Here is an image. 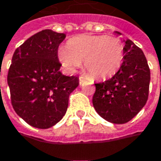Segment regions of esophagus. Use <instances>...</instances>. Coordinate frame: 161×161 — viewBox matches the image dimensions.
Segmentation results:
<instances>
[{
    "label": "esophagus",
    "instance_id": "obj_1",
    "mask_svg": "<svg viewBox=\"0 0 161 161\" xmlns=\"http://www.w3.org/2000/svg\"><path fill=\"white\" fill-rule=\"evenodd\" d=\"M85 78H84V77H82V76H80V77H79V84H80V85H83V84H84V83H85Z\"/></svg>",
    "mask_w": 161,
    "mask_h": 161
}]
</instances>
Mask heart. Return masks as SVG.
<instances>
[{
	"label": "heart",
	"instance_id": "b5f03b06",
	"mask_svg": "<svg viewBox=\"0 0 161 161\" xmlns=\"http://www.w3.org/2000/svg\"><path fill=\"white\" fill-rule=\"evenodd\" d=\"M58 57L68 73H74L85 62V68L96 79L113 76L121 68L124 57L122 40L107 35H80L61 47Z\"/></svg>",
	"mask_w": 161,
	"mask_h": 161
}]
</instances>
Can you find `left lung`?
Segmentation results:
<instances>
[{
    "label": "left lung",
    "instance_id": "1",
    "mask_svg": "<svg viewBox=\"0 0 161 161\" xmlns=\"http://www.w3.org/2000/svg\"><path fill=\"white\" fill-rule=\"evenodd\" d=\"M124 43L121 68L110 79L95 84L92 99L96 111L106 121L117 124L131 121L146 105L150 82L144 52L130 39Z\"/></svg>",
    "mask_w": 161,
    "mask_h": 161
}]
</instances>
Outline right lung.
<instances>
[{
    "label": "right lung",
    "instance_id": "add662e5",
    "mask_svg": "<svg viewBox=\"0 0 161 161\" xmlns=\"http://www.w3.org/2000/svg\"><path fill=\"white\" fill-rule=\"evenodd\" d=\"M66 35L45 29L19 46L7 75L14 110L29 125L47 129L66 113L70 94L78 86L77 76L60 72L58 48Z\"/></svg>",
    "mask_w": 161,
    "mask_h": 161
}]
</instances>
